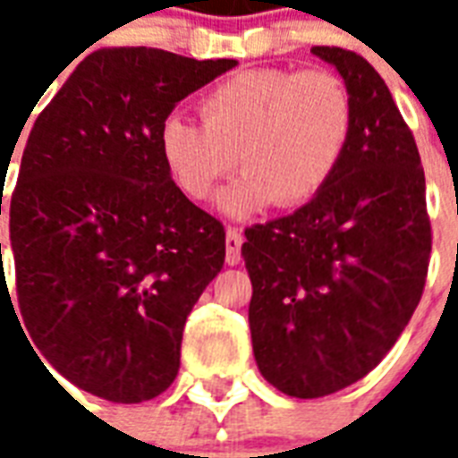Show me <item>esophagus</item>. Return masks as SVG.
Wrapping results in <instances>:
<instances>
[{"label":"esophagus","mask_w":458,"mask_h":458,"mask_svg":"<svg viewBox=\"0 0 458 458\" xmlns=\"http://www.w3.org/2000/svg\"><path fill=\"white\" fill-rule=\"evenodd\" d=\"M240 248H242V233L238 228H228V233H225V262L228 265H238L242 259Z\"/></svg>","instance_id":"34e87169"}]
</instances>
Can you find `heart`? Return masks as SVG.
<instances>
[{
	"mask_svg": "<svg viewBox=\"0 0 458 458\" xmlns=\"http://www.w3.org/2000/svg\"><path fill=\"white\" fill-rule=\"evenodd\" d=\"M203 122L174 113L161 122V161L191 200H206L238 166L248 169L220 193V208L245 216L269 206L297 208L318 196L353 137V98L338 75L301 68H252L216 85Z\"/></svg>",
	"mask_w": 458,
	"mask_h": 458,
	"instance_id": "heart-1",
	"label": "heart"
}]
</instances>
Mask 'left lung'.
Listing matches in <instances>:
<instances>
[{
	"label": "left lung",
	"instance_id": "obj_1",
	"mask_svg": "<svg viewBox=\"0 0 458 458\" xmlns=\"http://www.w3.org/2000/svg\"><path fill=\"white\" fill-rule=\"evenodd\" d=\"M311 54L345 81L353 137L327 189L242 242L259 373L301 400L344 390L383 360L422 299L432 252L422 159L385 81L353 51Z\"/></svg>",
	"mask_w": 458,
	"mask_h": 458
}]
</instances>
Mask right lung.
<instances>
[{"instance_id":"1","label":"right lung","mask_w":458,"mask_h":458,"mask_svg":"<svg viewBox=\"0 0 458 458\" xmlns=\"http://www.w3.org/2000/svg\"><path fill=\"white\" fill-rule=\"evenodd\" d=\"M235 65L98 48L36 117L9 200L16 299L26 336L85 393L144 403L179 373L186 317L225 262V228L171 181L159 127Z\"/></svg>"}]
</instances>
